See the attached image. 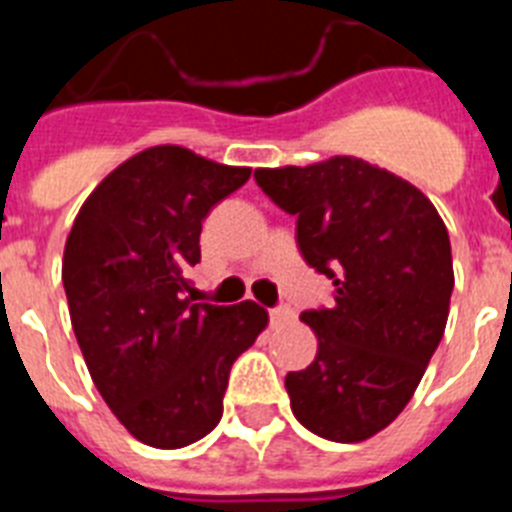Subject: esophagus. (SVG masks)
<instances>
[{
	"label": "esophagus",
	"mask_w": 512,
	"mask_h": 512,
	"mask_svg": "<svg viewBox=\"0 0 512 512\" xmlns=\"http://www.w3.org/2000/svg\"><path fill=\"white\" fill-rule=\"evenodd\" d=\"M269 318H271V323H274V325H284V323H289V320L295 318V312H292V307H289V305H277V307H271V310H269Z\"/></svg>",
	"instance_id": "34e87169"
}]
</instances>
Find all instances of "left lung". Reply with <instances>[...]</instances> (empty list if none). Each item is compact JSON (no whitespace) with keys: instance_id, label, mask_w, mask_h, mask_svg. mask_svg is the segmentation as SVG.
Here are the masks:
<instances>
[{"instance_id":"1","label":"left lung","mask_w":512,"mask_h":512,"mask_svg":"<svg viewBox=\"0 0 512 512\" xmlns=\"http://www.w3.org/2000/svg\"><path fill=\"white\" fill-rule=\"evenodd\" d=\"M253 179L297 217L302 259L333 282L330 307L300 315L318 356L284 379L292 413L315 436L364 441L402 413L441 343L454 292L449 230L420 189L354 156Z\"/></svg>"}]
</instances>
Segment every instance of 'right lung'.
<instances>
[{"mask_svg": "<svg viewBox=\"0 0 512 512\" xmlns=\"http://www.w3.org/2000/svg\"><path fill=\"white\" fill-rule=\"evenodd\" d=\"M251 169L156 146L81 205L63 251L71 325L99 395L138 441L182 449L223 418L230 366L266 328L256 302H194L189 271L217 202Z\"/></svg>", "mask_w": 512, "mask_h": 512, "instance_id": "add662e5", "label": "right lung"}]
</instances>
